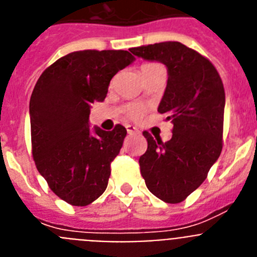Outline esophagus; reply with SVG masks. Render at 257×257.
Returning a JSON list of instances; mask_svg holds the SVG:
<instances>
[{
	"label": "esophagus",
	"instance_id": "1",
	"mask_svg": "<svg viewBox=\"0 0 257 257\" xmlns=\"http://www.w3.org/2000/svg\"><path fill=\"white\" fill-rule=\"evenodd\" d=\"M127 134H130V135H134V134H139V128L134 124H127L126 126Z\"/></svg>",
	"mask_w": 257,
	"mask_h": 257
}]
</instances>
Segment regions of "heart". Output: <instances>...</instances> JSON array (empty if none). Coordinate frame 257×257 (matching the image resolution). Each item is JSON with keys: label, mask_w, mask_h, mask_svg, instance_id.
Listing matches in <instances>:
<instances>
[{"label": "heart", "mask_w": 257, "mask_h": 257, "mask_svg": "<svg viewBox=\"0 0 257 257\" xmlns=\"http://www.w3.org/2000/svg\"><path fill=\"white\" fill-rule=\"evenodd\" d=\"M156 65H158V64H154V63H148V64L143 65L142 69H145V68H151V67H156ZM145 110H147V108H145V105H143V104H133V105H130L128 108H127V114L130 115L131 118L139 119V118H142L143 115H144Z\"/></svg>", "instance_id": "1"}]
</instances>
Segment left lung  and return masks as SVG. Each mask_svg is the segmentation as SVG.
I'll return each instance as SVG.
<instances>
[{
  "label": "left lung",
  "instance_id": "1",
  "mask_svg": "<svg viewBox=\"0 0 257 257\" xmlns=\"http://www.w3.org/2000/svg\"><path fill=\"white\" fill-rule=\"evenodd\" d=\"M134 55L160 61L169 79L158 112L174 123L163 143L144 131L148 149L140 157L147 188L166 203L184 201L207 178L222 149L225 91L208 59L175 41L133 47Z\"/></svg>",
  "mask_w": 257,
  "mask_h": 257
}]
</instances>
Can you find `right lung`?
Returning <instances> with one entry per match:
<instances>
[{
	"mask_svg": "<svg viewBox=\"0 0 257 257\" xmlns=\"http://www.w3.org/2000/svg\"><path fill=\"white\" fill-rule=\"evenodd\" d=\"M135 60L123 50L70 52L41 74L29 101L32 153L37 170L59 198L87 206L104 193L110 162L127 131L90 128L91 104L103 101L118 70Z\"/></svg>",
	"mask_w": 257,
	"mask_h": 257,
	"instance_id": "1",
	"label": "right lung"
}]
</instances>
